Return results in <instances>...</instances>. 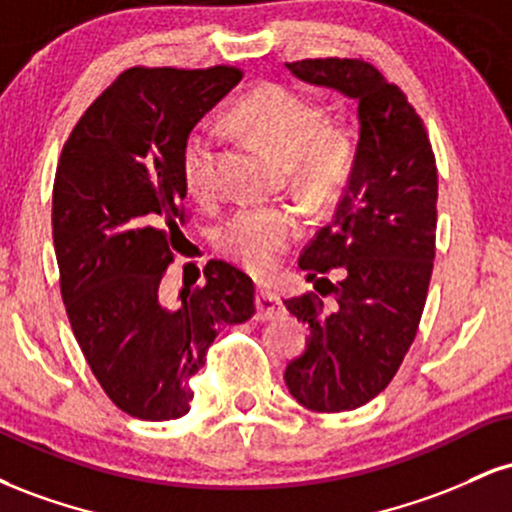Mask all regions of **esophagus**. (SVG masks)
<instances>
[{
	"label": "esophagus",
	"mask_w": 512,
	"mask_h": 512,
	"mask_svg": "<svg viewBox=\"0 0 512 512\" xmlns=\"http://www.w3.org/2000/svg\"><path fill=\"white\" fill-rule=\"evenodd\" d=\"M255 308H257L255 313L257 320H274V317H279L286 310L284 303H281V298L269 289H260L255 293Z\"/></svg>",
	"instance_id": "34e87169"
}]
</instances>
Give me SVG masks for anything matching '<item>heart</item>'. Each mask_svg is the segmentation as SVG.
Wrapping results in <instances>:
<instances>
[{
  "mask_svg": "<svg viewBox=\"0 0 512 512\" xmlns=\"http://www.w3.org/2000/svg\"><path fill=\"white\" fill-rule=\"evenodd\" d=\"M233 122L250 137L267 144L291 163L305 190L327 195L346 180L351 168V144L332 132L330 115L315 101L291 88H257L233 110ZM182 178L195 197H211L219 187V137L209 125H197L182 146ZM296 231V221L284 209H243L219 231L223 252L252 272L264 274Z\"/></svg>",
  "mask_w": 512,
  "mask_h": 512,
  "instance_id": "b5f03b06",
  "label": "heart"
}]
</instances>
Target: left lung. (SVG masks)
Segmentation results:
<instances>
[{"instance_id":"1","label":"left lung","mask_w":512,"mask_h":512,"mask_svg":"<svg viewBox=\"0 0 512 512\" xmlns=\"http://www.w3.org/2000/svg\"><path fill=\"white\" fill-rule=\"evenodd\" d=\"M286 67L356 103L358 142L342 197L298 260L317 293L284 301L310 330L286 366V387L305 409L337 414L378 397L414 342L436 257L438 170L421 117L368 62ZM332 268L339 282L319 276Z\"/></svg>"}]
</instances>
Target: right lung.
<instances>
[{"mask_svg": "<svg viewBox=\"0 0 512 512\" xmlns=\"http://www.w3.org/2000/svg\"><path fill=\"white\" fill-rule=\"evenodd\" d=\"M243 74L129 69L93 101L62 149L52 238L76 342L108 397L144 421L180 419L190 378L221 327L255 313V286L209 262L204 286L163 298L182 233V146Z\"/></svg>", "mask_w": 512, "mask_h": 512, "instance_id": "right-lung-1", "label": "right lung"}]
</instances>
